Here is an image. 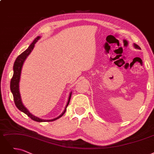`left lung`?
<instances>
[{
    "label": "left lung",
    "mask_w": 154,
    "mask_h": 154,
    "mask_svg": "<svg viewBox=\"0 0 154 154\" xmlns=\"http://www.w3.org/2000/svg\"><path fill=\"white\" fill-rule=\"evenodd\" d=\"M133 46L134 47V48H138V49H141V48L138 45H137V44H133Z\"/></svg>",
    "instance_id": "8db88e82"
}]
</instances>
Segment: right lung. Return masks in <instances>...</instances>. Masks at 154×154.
<instances>
[{
	"label": "right lung",
	"mask_w": 154,
	"mask_h": 154,
	"mask_svg": "<svg viewBox=\"0 0 154 154\" xmlns=\"http://www.w3.org/2000/svg\"><path fill=\"white\" fill-rule=\"evenodd\" d=\"M40 38V36H37L34 40L33 42L31 44V45L28 47V48L26 49L25 51H24L22 54H21L19 56H18L15 62L14 63V66H13V78H12L11 80V83H10V88H11V91L12 92V94L13 95V98H14V101L15 103V105L17 107V108L20 110L21 112H24V114H26L28 117L33 119L35 121H37V122H49V121H53L56 119H58L60 118V117H62L64 114L66 112V108L67 106L69 105L70 99H71V94L72 92H71L69 98H68V100H67V103L66 104V106L65 107V109L63 113L61 114L59 116H58L57 118H54L53 119H50V120H45V119H42L40 118H37L33 114H31L28 110L23 106V104L21 101V95L20 93V90H19V83H20V76H21V69H22V67L24 64V60H26L27 57L29 56V54L31 53L33 51V49L35 47V44L36 43L39 39Z\"/></svg>",
	"instance_id": "1"
}]
</instances>
